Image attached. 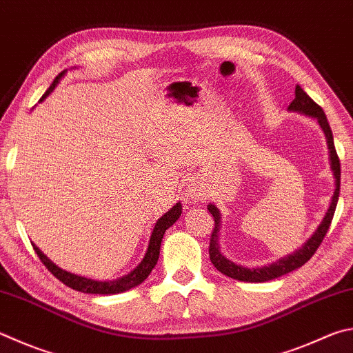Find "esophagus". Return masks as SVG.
Instances as JSON below:
<instances>
[{"label":"esophagus","instance_id":"esophagus-1","mask_svg":"<svg viewBox=\"0 0 353 353\" xmlns=\"http://www.w3.org/2000/svg\"><path fill=\"white\" fill-rule=\"evenodd\" d=\"M188 194L190 197L193 199V201H203V199H207V193H205V188L203 187H199V185H193V187H190L188 190Z\"/></svg>","mask_w":353,"mask_h":353}]
</instances>
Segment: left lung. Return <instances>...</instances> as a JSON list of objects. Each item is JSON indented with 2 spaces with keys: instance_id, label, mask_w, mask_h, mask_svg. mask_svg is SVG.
Instances as JSON below:
<instances>
[{
  "instance_id": "8db88e82",
  "label": "left lung",
  "mask_w": 353,
  "mask_h": 353,
  "mask_svg": "<svg viewBox=\"0 0 353 353\" xmlns=\"http://www.w3.org/2000/svg\"><path fill=\"white\" fill-rule=\"evenodd\" d=\"M288 110L290 111H298L310 115V117L318 119V123L321 125L323 131L325 134V139H327V146H329V152H330V168L333 171V176H335V193H333L330 207L325 213L323 222L319 223V227L316 228V232L313 233L312 238L304 243L303 248H299L296 253L288 254L287 258L279 259L278 262H273L270 265L261 267V268H247L242 265H236L234 262L228 261L225 256H222L221 250H219V230H221V216H219V210H217L213 203L208 205V211L213 214L214 219V228L213 233H211L210 238V259L213 262V265L219 270L221 273L225 274L228 278L243 281V283H265V281H272L274 278L283 276V274L290 273L296 268L303 267L307 261H309L318 247L321 245V242L324 239L325 233L332 223L333 214H335V208L338 203V197H339V181H341V168H339V159L335 150V143H333V134L330 130V125L327 121V117L323 111V108L318 103H315L309 95L304 92V89L299 85L294 88V100L288 105Z\"/></svg>"
}]
</instances>
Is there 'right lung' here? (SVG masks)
Segmentation results:
<instances>
[{
  "label": "right lung",
  "instance_id": "1",
  "mask_svg": "<svg viewBox=\"0 0 353 353\" xmlns=\"http://www.w3.org/2000/svg\"><path fill=\"white\" fill-rule=\"evenodd\" d=\"M65 72L66 70H63V72H60L55 77L52 85H50L48 91L43 94L40 101H43L50 92L54 91V88L59 85V81ZM181 213H182V205L176 203L174 207L168 211V213H165L162 217H160V219L156 222L154 230H152V234H151L150 243H148V250H146L143 261L140 262V264L134 268L131 273H128V274H125V276H121L115 281H105V283H101V281H94V279H88L83 276H77V274H74V273H69L66 270H61L60 267H57L52 261L48 259L46 256L40 252V248L34 245V243H32V247H34L35 253L38 254V258H40V261L44 265H46L48 270L52 273L57 279H60L63 284L70 287V288H74V290L83 292V293H92V294L121 293L125 290H130V288L136 287L139 284H142L143 281L148 278V274L152 272V268H154L157 264L159 253H160V243H162L163 234L166 230H168L172 223L179 219Z\"/></svg>",
  "mask_w": 353,
  "mask_h": 353
}]
</instances>
